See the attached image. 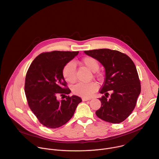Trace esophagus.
Instances as JSON below:
<instances>
[{"label": "esophagus", "mask_w": 159, "mask_h": 159, "mask_svg": "<svg viewBox=\"0 0 159 159\" xmlns=\"http://www.w3.org/2000/svg\"><path fill=\"white\" fill-rule=\"evenodd\" d=\"M90 99H91V98H82L83 101H89Z\"/></svg>", "instance_id": "1"}]
</instances>
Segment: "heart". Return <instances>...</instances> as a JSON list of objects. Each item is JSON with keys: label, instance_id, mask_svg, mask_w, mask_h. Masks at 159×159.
Masks as SVG:
<instances>
[{"label": "heart", "instance_id": "1", "mask_svg": "<svg viewBox=\"0 0 159 159\" xmlns=\"http://www.w3.org/2000/svg\"><path fill=\"white\" fill-rule=\"evenodd\" d=\"M79 63L85 66L87 69L93 72L97 71L99 66L98 61L96 58L91 57H85L79 61ZM62 74L66 82L69 83H74L76 80V66L75 63L73 62L66 63L63 67ZM97 89L98 85L94 82H80L72 87V91L75 94L88 97L93 95Z\"/></svg>", "mask_w": 159, "mask_h": 159}]
</instances>
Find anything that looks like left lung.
<instances>
[{
  "mask_svg": "<svg viewBox=\"0 0 159 159\" xmlns=\"http://www.w3.org/2000/svg\"><path fill=\"white\" fill-rule=\"evenodd\" d=\"M84 53L98 60L105 69L106 77L99 91L104 96L99 99L101 106L96 112L97 116L111 123L123 121L133 111L141 92L135 65L128 55L117 50L104 48ZM109 90L112 94L108 98Z\"/></svg>",
  "mask_w": 159,
  "mask_h": 159,
  "instance_id": "1",
  "label": "left lung"
}]
</instances>
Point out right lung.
Masks as SVG:
<instances>
[{"instance_id": "obj_1", "label": "right lung", "mask_w": 159, "mask_h": 159, "mask_svg": "<svg viewBox=\"0 0 159 159\" xmlns=\"http://www.w3.org/2000/svg\"><path fill=\"white\" fill-rule=\"evenodd\" d=\"M79 52L53 51L36 57L27 72L25 91L28 105L39 121L44 126L57 128L73 116L82 99L77 96L58 100L59 94H69L62 71L64 66ZM66 87L65 88L64 87Z\"/></svg>"}]
</instances>
